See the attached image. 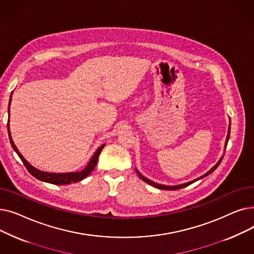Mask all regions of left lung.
Wrapping results in <instances>:
<instances>
[{
  "label": "left lung",
  "instance_id": "1",
  "mask_svg": "<svg viewBox=\"0 0 254 254\" xmlns=\"http://www.w3.org/2000/svg\"><path fill=\"white\" fill-rule=\"evenodd\" d=\"M230 134H231V124H230V126H229V130H228V136H226V141H225V146L228 145V142H229V139H230ZM223 157V156H222ZM222 157L219 159L218 161V163L213 167L209 172H207L206 174H204L203 176H201V177H198L197 179H195V180H192V181H190V182H188V183H184V184H180V185H175V186H167V185H162V184H157V183H155V182H153V181H151V180H149V179H147V178H145L144 176H142L140 173L137 171V174L139 175V177L142 179V180H144L146 183H148V184H150V185H152L153 188H156V189H158V190H180V189H183V188H186V186H189V185H190L191 183H193V182H195V181H197V180H199V179H202V178H204V177H206V176H208V175H210L211 173L213 172V171H215L216 169H217V167L220 165V163H221V161H222Z\"/></svg>",
  "mask_w": 254,
  "mask_h": 254
}]
</instances>
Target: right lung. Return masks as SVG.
<instances>
[{
  "label": "right lung",
  "mask_w": 254,
  "mask_h": 254,
  "mask_svg": "<svg viewBox=\"0 0 254 254\" xmlns=\"http://www.w3.org/2000/svg\"><path fill=\"white\" fill-rule=\"evenodd\" d=\"M10 103H11V96H10L9 106H10ZM8 113H9V107H8ZM7 127H8V135H9V139H10V143L12 145V147H13V149H14V151L18 154V156L20 157L21 162L23 163L26 170H28L35 178L41 180V181L51 183V184H56V185L70 184V183H73V182L75 183V182H78V181H81L82 179L87 177L90 174V173L93 171V169L96 168L99 155H100L102 149L104 148V146H105V144L100 146L98 150L95 152V154L92 155L89 164L86 166V168L84 170L80 171V172H76V173H61V174H55V173H47V172L40 171V170L34 168L33 166H31L28 162H26L25 159L23 158V156L20 154V152L18 151V149L16 148V146L14 145V143H13V140H12L11 134H10V128H9V119H8Z\"/></svg>",
  "instance_id": "right-lung-1"
}]
</instances>
